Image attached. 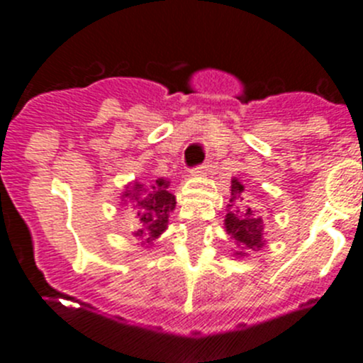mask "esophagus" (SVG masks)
Instances as JSON below:
<instances>
[{"label": "esophagus", "instance_id": "obj_1", "mask_svg": "<svg viewBox=\"0 0 363 363\" xmlns=\"http://www.w3.org/2000/svg\"><path fill=\"white\" fill-rule=\"evenodd\" d=\"M211 167H212L211 161H205V163L199 164V167H196L195 170H193V174H195V175H205L208 170H211Z\"/></svg>", "mask_w": 363, "mask_h": 363}]
</instances>
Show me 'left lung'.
Returning <instances> with one entry per match:
<instances>
[{"label": "left lung", "instance_id": "8db88e82", "mask_svg": "<svg viewBox=\"0 0 363 363\" xmlns=\"http://www.w3.org/2000/svg\"><path fill=\"white\" fill-rule=\"evenodd\" d=\"M230 211L225 219V228L230 239L240 250H259L265 244V223L252 211L244 199V186L237 179L232 181V199L228 203ZM242 252V251H240ZM239 255V252H237Z\"/></svg>", "mask_w": 363, "mask_h": 363}]
</instances>
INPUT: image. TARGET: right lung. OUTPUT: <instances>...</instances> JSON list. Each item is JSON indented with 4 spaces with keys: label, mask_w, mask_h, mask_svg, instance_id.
Here are the masks:
<instances>
[{
    "label": "right lung",
    "mask_w": 363,
    "mask_h": 363,
    "mask_svg": "<svg viewBox=\"0 0 363 363\" xmlns=\"http://www.w3.org/2000/svg\"><path fill=\"white\" fill-rule=\"evenodd\" d=\"M133 200L138 218V228L133 232L135 239L142 244H151L167 230L168 216L175 208V196L168 191V181L158 179L152 184H135L133 193H124Z\"/></svg>",
    "instance_id": "add662e5"
}]
</instances>
